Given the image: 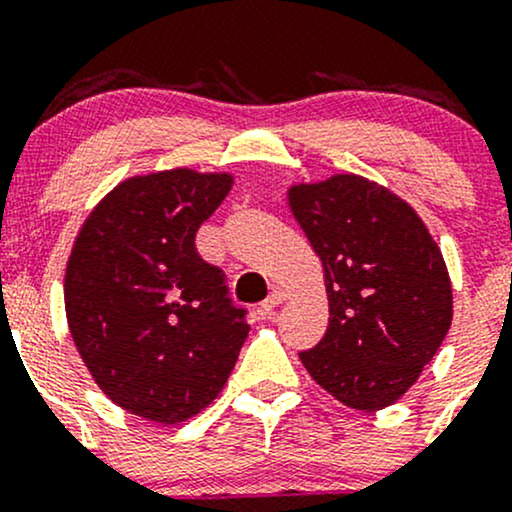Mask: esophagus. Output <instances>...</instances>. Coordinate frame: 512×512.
Wrapping results in <instances>:
<instances>
[{
    "instance_id": "obj_1",
    "label": "esophagus",
    "mask_w": 512,
    "mask_h": 512,
    "mask_svg": "<svg viewBox=\"0 0 512 512\" xmlns=\"http://www.w3.org/2000/svg\"><path fill=\"white\" fill-rule=\"evenodd\" d=\"M286 298H289V291H284V289H274L272 293H269L267 301L262 303V315H272V310L276 308V305L284 303Z\"/></svg>"
}]
</instances>
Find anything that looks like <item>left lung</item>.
I'll use <instances>...</instances> for the list:
<instances>
[{
    "mask_svg": "<svg viewBox=\"0 0 512 512\" xmlns=\"http://www.w3.org/2000/svg\"><path fill=\"white\" fill-rule=\"evenodd\" d=\"M289 204L325 269L330 325L303 366L346 407L378 411L419 380L452 322L448 267L424 221L378 182L293 185Z\"/></svg>",
    "mask_w": 512,
    "mask_h": 512,
    "instance_id": "left-lung-1",
    "label": "left lung"
}]
</instances>
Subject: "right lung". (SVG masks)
<instances>
[{
    "mask_svg": "<svg viewBox=\"0 0 512 512\" xmlns=\"http://www.w3.org/2000/svg\"><path fill=\"white\" fill-rule=\"evenodd\" d=\"M231 185L190 168L134 175L88 214L69 255L64 308L88 373L117 407L161 426L219 397L250 332L226 274L195 248Z\"/></svg>",
    "mask_w": 512,
    "mask_h": 512,
    "instance_id": "obj_1",
    "label": "right lung"
}]
</instances>
